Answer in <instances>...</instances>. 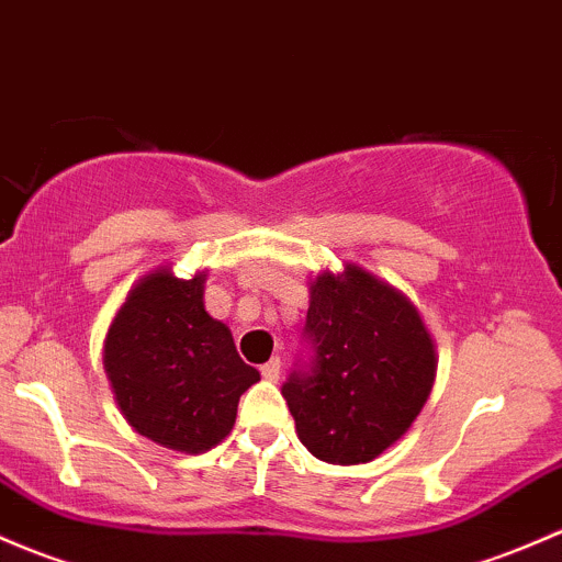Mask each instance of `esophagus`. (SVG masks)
I'll use <instances>...</instances> for the list:
<instances>
[{
	"label": "esophagus",
	"instance_id": "34e87169",
	"mask_svg": "<svg viewBox=\"0 0 562 562\" xmlns=\"http://www.w3.org/2000/svg\"><path fill=\"white\" fill-rule=\"evenodd\" d=\"M259 370H262V379H265V381H279V375H281V360H279V357H273V360L265 362V366L259 368Z\"/></svg>",
	"mask_w": 562,
	"mask_h": 562
}]
</instances>
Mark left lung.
<instances>
[{
  "instance_id": "obj_1",
  "label": "left lung",
  "mask_w": 562,
  "mask_h": 562,
  "mask_svg": "<svg viewBox=\"0 0 562 562\" xmlns=\"http://www.w3.org/2000/svg\"><path fill=\"white\" fill-rule=\"evenodd\" d=\"M300 360L281 395L311 454L333 465L379 457L416 419L436 349L414 305L357 265L311 283Z\"/></svg>"
}]
</instances>
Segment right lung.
I'll use <instances>...</instances> for the list:
<instances>
[{"label": "right lung", "instance_id": "add662e5", "mask_svg": "<svg viewBox=\"0 0 562 562\" xmlns=\"http://www.w3.org/2000/svg\"><path fill=\"white\" fill-rule=\"evenodd\" d=\"M205 276L170 270L130 292L105 340V370L124 419L176 452H207L235 425L259 370L240 360L227 324L202 305Z\"/></svg>", "mask_w": 562, "mask_h": 562}]
</instances>
